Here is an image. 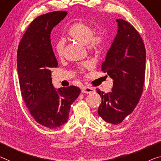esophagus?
<instances>
[{
  "label": "esophagus",
  "instance_id": "34e87169",
  "mask_svg": "<svg viewBox=\"0 0 161 161\" xmlns=\"http://www.w3.org/2000/svg\"><path fill=\"white\" fill-rule=\"evenodd\" d=\"M95 90L92 88L90 87H86V86H84L82 88V90H81V92L82 93H86L87 94H90V93H93L94 92Z\"/></svg>",
  "mask_w": 161,
  "mask_h": 161
}]
</instances>
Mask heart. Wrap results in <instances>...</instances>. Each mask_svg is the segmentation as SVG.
Instances as JSON below:
<instances>
[{
    "label": "heart",
    "mask_w": 161,
    "mask_h": 161,
    "mask_svg": "<svg viewBox=\"0 0 161 161\" xmlns=\"http://www.w3.org/2000/svg\"><path fill=\"white\" fill-rule=\"evenodd\" d=\"M67 33L70 37L84 45L88 46V48L92 51H98L105 44V36L102 32L96 31L94 33L92 26L82 21L73 24L68 29ZM64 49L65 41L63 39H60L57 42L55 45L56 55L62 58L64 55ZM89 66L90 63L88 62H86L81 65V68H88Z\"/></svg>",
    "instance_id": "1"
}]
</instances>
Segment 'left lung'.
<instances>
[{"label": "left lung", "mask_w": 161, "mask_h": 161, "mask_svg": "<svg viewBox=\"0 0 161 161\" xmlns=\"http://www.w3.org/2000/svg\"><path fill=\"white\" fill-rule=\"evenodd\" d=\"M117 34L106 54L102 70L113 79V88L101 97L98 114L105 122L119 125L139 102L145 81L146 53L142 39L130 23L117 19Z\"/></svg>", "instance_id": "left-lung-1"}]
</instances>
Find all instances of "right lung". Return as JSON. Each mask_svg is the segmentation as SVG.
I'll list each match as a JSON object with an SVG mask.
<instances>
[{
	"label": "right lung",
	"instance_id": "obj_1",
	"mask_svg": "<svg viewBox=\"0 0 161 161\" xmlns=\"http://www.w3.org/2000/svg\"><path fill=\"white\" fill-rule=\"evenodd\" d=\"M66 15L65 11H54L36 18L24 34L17 53L22 97L34 119L49 129L68 122L70 106L80 93L76 86L55 89L52 83L51 70L58 63L50 34Z\"/></svg>",
	"mask_w": 161,
	"mask_h": 161
}]
</instances>
